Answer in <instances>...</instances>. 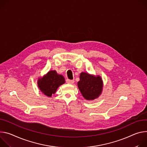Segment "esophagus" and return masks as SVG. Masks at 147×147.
<instances>
[{
	"label": "esophagus",
	"mask_w": 147,
	"mask_h": 147,
	"mask_svg": "<svg viewBox=\"0 0 147 147\" xmlns=\"http://www.w3.org/2000/svg\"><path fill=\"white\" fill-rule=\"evenodd\" d=\"M66 82L68 84H73L74 83V80H70V79H67L66 80Z\"/></svg>",
	"instance_id": "1"
}]
</instances>
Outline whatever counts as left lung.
I'll return each mask as SVG.
<instances>
[{
	"instance_id": "1",
	"label": "left lung",
	"mask_w": 147,
	"mask_h": 147,
	"mask_svg": "<svg viewBox=\"0 0 147 147\" xmlns=\"http://www.w3.org/2000/svg\"><path fill=\"white\" fill-rule=\"evenodd\" d=\"M78 88L84 98L88 100L97 99L103 90V80L99 75L94 76L86 72L80 74Z\"/></svg>"
}]
</instances>
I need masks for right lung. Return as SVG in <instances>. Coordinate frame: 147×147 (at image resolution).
Here are the masks:
<instances>
[{"instance_id":"obj_1","label":"right lung","mask_w":147,"mask_h":147,"mask_svg":"<svg viewBox=\"0 0 147 147\" xmlns=\"http://www.w3.org/2000/svg\"><path fill=\"white\" fill-rule=\"evenodd\" d=\"M65 82L62 75L58 74L56 71H50L43 77L38 78L37 84L42 93L50 97L56 92L58 87Z\"/></svg>"}]
</instances>
